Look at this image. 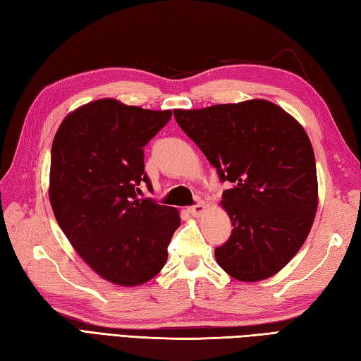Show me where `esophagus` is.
Segmentation results:
<instances>
[{
  "mask_svg": "<svg viewBox=\"0 0 361 361\" xmlns=\"http://www.w3.org/2000/svg\"><path fill=\"white\" fill-rule=\"evenodd\" d=\"M206 209H208V204L202 202V203H197L195 206H192V208H189V212L192 214L194 217H200V216H203Z\"/></svg>",
  "mask_w": 361,
  "mask_h": 361,
  "instance_id": "34e87169",
  "label": "esophagus"
}]
</instances>
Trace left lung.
Here are the masks:
<instances>
[{"label":"left lung","instance_id":"left-lung-1","mask_svg":"<svg viewBox=\"0 0 361 361\" xmlns=\"http://www.w3.org/2000/svg\"><path fill=\"white\" fill-rule=\"evenodd\" d=\"M221 181L231 237L216 260L231 278L257 282L279 273L307 239L318 208L315 153L304 127L265 99L173 110Z\"/></svg>","mask_w":361,"mask_h":361}]
</instances>
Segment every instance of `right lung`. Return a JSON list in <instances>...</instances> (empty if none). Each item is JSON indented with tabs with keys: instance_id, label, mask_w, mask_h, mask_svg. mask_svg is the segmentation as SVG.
I'll return each instance as SVG.
<instances>
[{
	"instance_id": "obj_1",
	"label": "right lung",
	"mask_w": 361,
	"mask_h": 361,
	"mask_svg": "<svg viewBox=\"0 0 361 361\" xmlns=\"http://www.w3.org/2000/svg\"><path fill=\"white\" fill-rule=\"evenodd\" d=\"M172 116L116 99L71 111L51 149L49 202L66 239L91 270L114 286L136 287L163 270L180 212L140 198L142 147Z\"/></svg>"
}]
</instances>
